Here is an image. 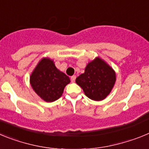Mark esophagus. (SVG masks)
<instances>
[{
    "mask_svg": "<svg viewBox=\"0 0 149 149\" xmlns=\"http://www.w3.org/2000/svg\"><path fill=\"white\" fill-rule=\"evenodd\" d=\"M75 79H76V76L75 75H73L71 77V81H72V83H74V81H75Z\"/></svg>",
    "mask_w": 149,
    "mask_h": 149,
    "instance_id": "obj_1",
    "label": "esophagus"
}]
</instances>
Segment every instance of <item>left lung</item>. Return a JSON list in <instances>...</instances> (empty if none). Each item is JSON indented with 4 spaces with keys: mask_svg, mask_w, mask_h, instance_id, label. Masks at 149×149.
<instances>
[{
    "mask_svg": "<svg viewBox=\"0 0 149 149\" xmlns=\"http://www.w3.org/2000/svg\"><path fill=\"white\" fill-rule=\"evenodd\" d=\"M88 98L94 101L104 99L111 92L116 82L115 71L99 57L89 63L84 74L76 78Z\"/></svg>",
    "mask_w": 149,
    "mask_h": 149,
    "instance_id": "1",
    "label": "left lung"
}]
</instances>
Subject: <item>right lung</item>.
<instances>
[{"mask_svg":"<svg viewBox=\"0 0 149 149\" xmlns=\"http://www.w3.org/2000/svg\"><path fill=\"white\" fill-rule=\"evenodd\" d=\"M30 85L35 93L46 102L61 97L70 79L55 66L53 60L43 58L39 62L30 77Z\"/></svg>","mask_w":149,"mask_h":149,"instance_id":"1","label":"right lung"}]
</instances>
